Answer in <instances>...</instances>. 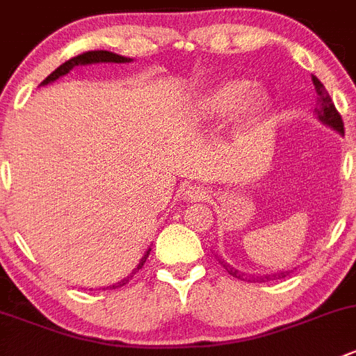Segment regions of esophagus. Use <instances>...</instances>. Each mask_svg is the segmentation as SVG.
<instances>
[{"mask_svg": "<svg viewBox=\"0 0 356 356\" xmlns=\"http://www.w3.org/2000/svg\"><path fill=\"white\" fill-rule=\"evenodd\" d=\"M184 199L188 202H199L206 201L208 199V192H206L204 187H197V185H192V187L185 188Z\"/></svg>", "mask_w": 356, "mask_h": 356, "instance_id": "34e87169", "label": "esophagus"}]
</instances>
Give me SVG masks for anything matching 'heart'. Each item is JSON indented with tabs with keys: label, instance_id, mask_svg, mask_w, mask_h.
Masks as SVG:
<instances>
[{
	"label": "heart",
	"instance_id": "1",
	"mask_svg": "<svg viewBox=\"0 0 356 356\" xmlns=\"http://www.w3.org/2000/svg\"><path fill=\"white\" fill-rule=\"evenodd\" d=\"M274 110L273 97L264 89L239 76H225L206 87L194 104L195 117L202 122H220L231 115L236 134L245 136L262 127Z\"/></svg>",
	"mask_w": 356,
	"mask_h": 356
}]
</instances>
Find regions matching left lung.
Here are the masks:
<instances>
[{"mask_svg": "<svg viewBox=\"0 0 356 356\" xmlns=\"http://www.w3.org/2000/svg\"><path fill=\"white\" fill-rule=\"evenodd\" d=\"M313 83H314V89H316V94H318V103H316V108H314L313 113L316 115V118L321 122V124H325L327 127H330V129H334L336 133H339L341 136H344L343 118H341L339 111H337L336 106H334V103H332V99H330V96H328V92L325 90L323 83H321L316 76H313ZM218 260L227 273L231 274V276L238 277V280H241V282L264 283V282H269V280H282V277H286L290 274V270H276V273L257 274L255 276V274L241 273V270H238L236 267H232L231 264H227L223 259H218Z\"/></svg>", "mask_w": 356, "mask_h": 356, "instance_id": "8db88e82", "label": "left lung"}]
</instances>
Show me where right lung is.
<instances>
[{
    "label": "right lung",
    "mask_w": 356,
    "mask_h": 356,
    "mask_svg": "<svg viewBox=\"0 0 356 356\" xmlns=\"http://www.w3.org/2000/svg\"><path fill=\"white\" fill-rule=\"evenodd\" d=\"M131 57H124V56H118V54H113V52H108V50H90V52H86V54H80V56L73 57V59L66 60V63L60 64L59 67H57L56 71H52V73L47 76L45 80L42 82V86H49V83L56 82L57 79H60V76H64V74L70 73L73 67L76 66H87V64H99V63H117V64H124V63H131ZM150 250H147V253H145L143 257L140 259V264H138L136 267L133 269V273L129 274L127 277H124V280H120L118 283H113V285L106 286V289H120V286H124L125 283H129L131 277L134 276V274L138 273V270L143 267V264L147 262V257L150 255Z\"/></svg>",
    "instance_id": "obj_1"
}]
</instances>
